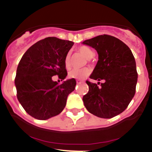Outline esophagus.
Segmentation results:
<instances>
[{"label": "esophagus", "mask_w": 152, "mask_h": 152, "mask_svg": "<svg viewBox=\"0 0 152 152\" xmlns=\"http://www.w3.org/2000/svg\"><path fill=\"white\" fill-rule=\"evenodd\" d=\"M76 82H77V84H80V83H82L83 81L80 80H76Z\"/></svg>", "instance_id": "obj_1"}]
</instances>
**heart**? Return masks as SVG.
Returning a JSON list of instances; mask_svg holds the SVG:
<instances>
[{
    "instance_id": "heart-1",
    "label": "heart",
    "mask_w": 152,
    "mask_h": 152,
    "mask_svg": "<svg viewBox=\"0 0 152 152\" xmlns=\"http://www.w3.org/2000/svg\"><path fill=\"white\" fill-rule=\"evenodd\" d=\"M77 50L80 52V54L83 55L88 60L91 59L94 56V52H93L89 47L85 46V45H81L79 46ZM72 65V59H71V54L68 53L64 58V66L67 69H69ZM91 74V70L88 68H84L81 69H74L72 70L68 73V77L69 78L79 79V80H83V79L88 77Z\"/></svg>"
}]
</instances>
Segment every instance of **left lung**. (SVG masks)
I'll use <instances>...</instances> for the list:
<instances>
[{"mask_svg": "<svg viewBox=\"0 0 152 152\" xmlns=\"http://www.w3.org/2000/svg\"><path fill=\"white\" fill-rule=\"evenodd\" d=\"M83 44L98 53V61L90 78L104 80L100 88L98 84L86 81L89 91L83 96L84 104L94 116L110 119L127 108L135 94L138 73L135 58L123 42L109 35L96 36Z\"/></svg>", "mask_w": 152, "mask_h": 152, "instance_id": "obj_1", "label": "left lung"}]
</instances>
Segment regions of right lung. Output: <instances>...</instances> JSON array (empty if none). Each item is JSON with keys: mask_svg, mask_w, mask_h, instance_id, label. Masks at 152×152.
<instances>
[{"mask_svg": "<svg viewBox=\"0 0 152 152\" xmlns=\"http://www.w3.org/2000/svg\"><path fill=\"white\" fill-rule=\"evenodd\" d=\"M73 45L72 41L48 37L32 45L20 61L15 77L17 99L35 119L45 120L58 115L75 90V79L61 84L52 80L55 75L61 80L66 77L64 58Z\"/></svg>", "mask_w": 152, "mask_h": 152, "instance_id": "add662e5", "label": "right lung"}]
</instances>
